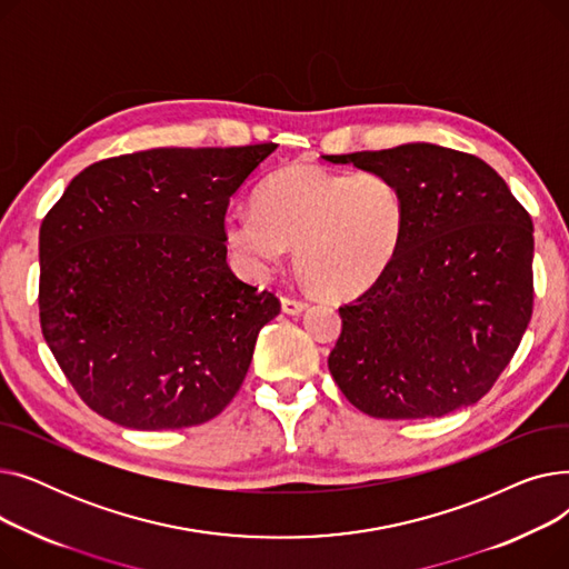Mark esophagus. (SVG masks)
<instances>
[{
	"label": "esophagus",
	"mask_w": 569,
	"mask_h": 569,
	"mask_svg": "<svg viewBox=\"0 0 569 569\" xmlns=\"http://www.w3.org/2000/svg\"><path fill=\"white\" fill-rule=\"evenodd\" d=\"M307 307L309 305L305 300H297V297H283V300H281V309L288 316H300Z\"/></svg>",
	"instance_id": "esophagus-1"
}]
</instances>
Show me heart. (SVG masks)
Wrapping results in <instances>:
<instances>
[{
  "label": "heart",
  "mask_w": 569,
  "mask_h": 569,
  "mask_svg": "<svg viewBox=\"0 0 569 569\" xmlns=\"http://www.w3.org/2000/svg\"><path fill=\"white\" fill-rule=\"evenodd\" d=\"M403 223L406 202L392 179L292 163L264 179L256 207L230 209L223 237L251 274H267L297 247V269L316 292L352 297L392 264Z\"/></svg>",
  "instance_id": "heart-1"
}]
</instances>
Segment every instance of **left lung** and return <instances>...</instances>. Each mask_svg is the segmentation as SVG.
<instances>
[{
    "label": "left lung",
    "mask_w": 569,
    "mask_h": 569,
    "mask_svg": "<svg viewBox=\"0 0 569 569\" xmlns=\"http://www.w3.org/2000/svg\"><path fill=\"white\" fill-rule=\"evenodd\" d=\"M399 187L406 223L387 272L339 307L330 373L380 420L442 417L480 401L532 313V221L482 159L433 142L322 157Z\"/></svg>",
    "instance_id": "1"
}]
</instances>
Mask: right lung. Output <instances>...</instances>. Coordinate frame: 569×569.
<instances>
[{"instance_id": "obj_1", "label": "right lung", "mask_w": 569, "mask_h": 569, "mask_svg": "<svg viewBox=\"0 0 569 569\" xmlns=\"http://www.w3.org/2000/svg\"><path fill=\"white\" fill-rule=\"evenodd\" d=\"M274 149L159 147L106 159L76 174L43 219L41 330L106 420L184 429L237 395L281 305L232 274L223 219Z\"/></svg>"}]
</instances>
